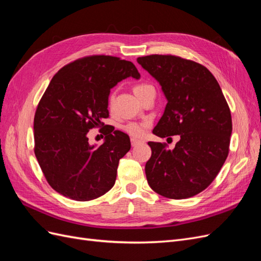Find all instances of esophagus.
I'll use <instances>...</instances> for the list:
<instances>
[{
    "label": "esophagus",
    "mask_w": 261,
    "mask_h": 261,
    "mask_svg": "<svg viewBox=\"0 0 261 261\" xmlns=\"http://www.w3.org/2000/svg\"><path fill=\"white\" fill-rule=\"evenodd\" d=\"M130 141H132V146H133V147H136V146L139 145L140 143H143V141H141L140 139H136V138H132Z\"/></svg>",
    "instance_id": "1"
}]
</instances>
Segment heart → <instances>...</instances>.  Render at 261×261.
Returning a JSON list of instances; mask_svg holds the SVG:
<instances>
[{
  "label": "heart",
  "mask_w": 261,
  "mask_h": 261,
  "mask_svg": "<svg viewBox=\"0 0 261 261\" xmlns=\"http://www.w3.org/2000/svg\"><path fill=\"white\" fill-rule=\"evenodd\" d=\"M153 89L151 86H149L147 84H139L136 85L134 87V92L137 97L141 96V94H144L145 92H147L148 90H151ZM114 99V93H112L111 96L109 98V103L111 105L112 101ZM146 127H147V124L146 123H138V122H130L128 124H126L123 126V129L124 132H126L128 134V135L133 136L134 138H139V137H143L144 134L146 132Z\"/></svg>",
  "instance_id": "obj_1"
}]
</instances>
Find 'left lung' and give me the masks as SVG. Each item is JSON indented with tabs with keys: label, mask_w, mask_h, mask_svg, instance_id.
<instances>
[{
	"label": "left lung",
	"mask_w": 261,
	"mask_h": 261,
	"mask_svg": "<svg viewBox=\"0 0 261 261\" xmlns=\"http://www.w3.org/2000/svg\"><path fill=\"white\" fill-rule=\"evenodd\" d=\"M138 64L161 86L167 99L152 133L161 138L179 135L174 149L149 141L146 163L149 186L172 199H185L206 189L228 154L232 117L220 86L198 63L174 55H148Z\"/></svg>",
	"instance_id": "1"
}]
</instances>
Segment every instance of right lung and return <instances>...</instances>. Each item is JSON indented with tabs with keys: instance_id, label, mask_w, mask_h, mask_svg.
<instances>
[{
	"instance_id": "obj_1",
	"label": "right lung",
	"mask_w": 261,
	"mask_h": 261,
	"mask_svg": "<svg viewBox=\"0 0 261 261\" xmlns=\"http://www.w3.org/2000/svg\"><path fill=\"white\" fill-rule=\"evenodd\" d=\"M128 77L140 78L132 62L94 55L69 63L52 78L35 114V154L59 194L87 201L114 186L118 161L130 149L128 135L113 128L97 146L87 134L103 124L110 90Z\"/></svg>"
}]
</instances>
